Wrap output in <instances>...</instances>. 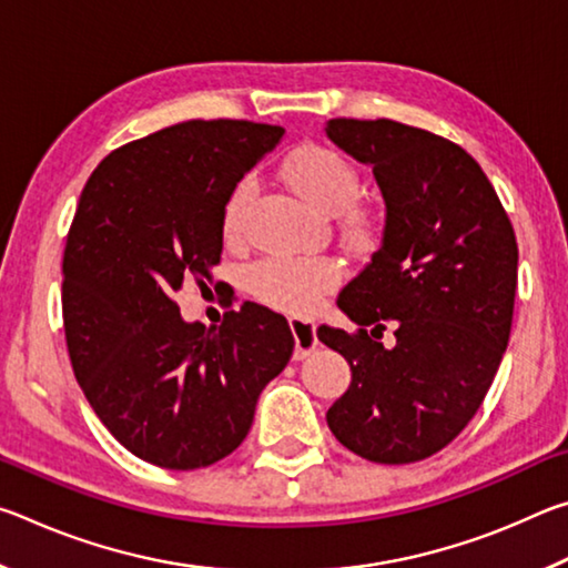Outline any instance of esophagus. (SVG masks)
I'll list each match as a JSON object with an SVG mask.
<instances>
[{
  "instance_id": "obj_1",
  "label": "esophagus",
  "mask_w": 568,
  "mask_h": 568,
  "mask_svg": "<svg viewBox=\"0 0 568 568\" xmlns=\"http://www.w3.org/2000/svg\"><path fill=\"white\" fill-rule=\"evenodd\" d=\"M291 331L295 335V361H303L318 348V335H315V325L311 321L291 318Z\"/></svg>"
}]
</instances>
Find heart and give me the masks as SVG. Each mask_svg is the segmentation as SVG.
<instances>
[{
	"mask_svg": "<svg viewBox=\"0 0 568 568\" xmlns=\"http://www.w3.org/2000/svg\"><path fill=\"white\" fill-rule=\"evenodd\" d=\"M283 178L305 203L323 213H343L351 235L368 233V215L355 205L361 175L343 152L325 145H301L283 162ZM255 185L250 178L235 182L223 207V233L235 240L243 235L253 203ZM341 281V267L325 255L263 257L247 271V287L257 301L285 313H305L321 303Z\"/></svg>",
	"mask_w": 568,
	"mask_h": 568,
	"instance_id": "b5f03b06",
	"label": "heart"
}]
</instances>
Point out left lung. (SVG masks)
I'll return each mask as SVG.
<instances>
[{"instance_id": "obj_1", "label": "left lung", "mask_w": 568, "mask_h": 568, "mask_svg": "<svg viewBox=\"0 0 568 568\" xmlns=\"http://www.w3.org/2000/svg\"><path fill=\"white\" fill-rule=\"evenodd\" d=\"M325 132L373 168L386 200L381 247L338 295L358 331L318 328L353 371L325 418L361 458L413 464L468 426L496 378L514 321V225L478 162L440 134L386 118H335Z\"/></svg>"}]
</instances>
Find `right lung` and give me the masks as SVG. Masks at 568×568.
Listing matches in <instances>:
<instances>
[{"label": "right lung", "instance_id": "right-lung-1", "mask_svg": "<svg viewBox=\"0 0 568 568\" xmlns=\"http://www.w3.org/2000/svg\"><path fill=\"white\" fill-rule=\"evenodd\" d=\"M283 134L247 120L172 124L112 150L80 195L62 261L67 351L98 418L152 466L233 454L293 355L271 307L245 303L205 328L175 303L182 283L210 281L230 190Z\"/></svg>", "mask_w": 568, "mask_h": 568}]
</instances>
